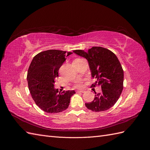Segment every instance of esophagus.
I'll return each instance as SVG.
<instances>
[{
	"instance_id": "34e87169",
	"label": "esophagus",
	"mask_w": 150,
	"mask_h": 150,
	"mask_svg": "<svg viewBox=\"0 0 150 150\" xmlns=\"http://www.w3.org/2000/svg\"><path fill=\"white\" fill-rule=\"evenodd\" d=\"M85 91H84V90H78L77 91V92L78 93H84Z\"/></svg>"
}]
</instances>
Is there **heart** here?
Listing matches in <instances>:
<instances>
[{
	"label": "heart",
	"instance_id": "b5f03b06",
	"mask_svg": "<svg viewBox=\"0 0 150 150\" xmlns=\"http://www.w3.org/2000/svg\"><path fill=\"white\" fill-rule=\"evenodd\" d=\"M76 86L77 87H81V82L80 81H77V83H76Z\"/></svg>",
	"mask_w": 150,
	"mask_h": 150
}]
</instances>
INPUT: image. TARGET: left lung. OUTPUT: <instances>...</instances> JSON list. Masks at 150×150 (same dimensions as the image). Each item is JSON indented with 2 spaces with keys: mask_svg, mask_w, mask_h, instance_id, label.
<instances>
[{
  "mask_svg": "<svg viewBox=\"0 0 150 150\" xmlns=\"http://www.w3.org/2000/svg\"><path fill=\"white\" fill-rule=\"evenodd\" d=\"M73 52L88 60L91 76L96 80L92 86L101 87V92H95L93 101L85 103L86 106L95 112L109 110L118 100L123 89L124 72L118 59L110 50L102 47Z\"/></svg>",
  "mask_w": 150,
  "mask_h": 150,
  "instance_id": "left-lung-1",
  "label": "left lung"
}]
</instances>
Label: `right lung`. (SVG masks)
Wrapping results in <instances>:
<instances>
[{
  "mask_svg": "<svg viewBox=\"0 0 150 150\" xmlns=\"http://www.w3.org/2000/svg\"><path fill=\"white\" fill-rule=\"evenodd\" d=\"M72 52L47 50L35 56L28 72L29 89L37 105L48 113H57L66 110L71 98L76 92L69 90L61 93L54 88L59 69Z\"/></svg>",
  "mask_w": 150,
  "mask_h": 150,
  "instance_id": "obj_1",
  "label": "right lung"
}]
</instances>
